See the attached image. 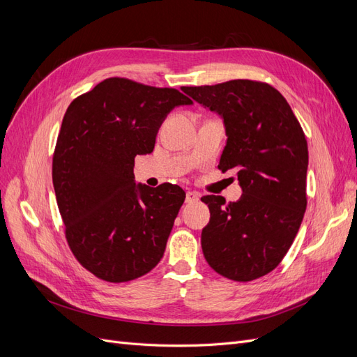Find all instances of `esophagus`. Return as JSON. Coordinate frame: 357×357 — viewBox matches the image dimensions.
<instances>
[{
    "instance_id": "obj_1",
    "label": "esophagus",
    "mask_w": 357,
    "mask_h": 357,
    "mask_svg": "<svg viewBox=\"0 0 357 357\" xmlns=\"http://www.w3.org/2000/svg\"><path fill=\"white\" fill-rule=\"evenodd\" d=\"M199 199V195L197 192H186V202L188 204H193V202H197Z\"/></svg>"
}]
</instances>
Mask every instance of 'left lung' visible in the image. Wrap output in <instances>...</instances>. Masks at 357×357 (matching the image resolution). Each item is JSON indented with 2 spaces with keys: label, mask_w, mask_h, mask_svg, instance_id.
<instances>
[{
  "label": "left lung",
  "mask_w": 357,
  "mask_h": 357,
  "mask_svg": "<svg viewBox=\"0 0 357 357\" xmlns=\"http://www.w3.org/2000/svg\"><path fill=\"white\" fill-rule=\"evenodd\" d=\"M183 92L223 119L219 169H235L243 195L201 198L210 222L201 234L205 261L220 275L252 282L271 273L294 243L307 208L308 147L290 105L273 86L229 80Z\"/></svg>",
  "instance_id": "1"
}]
</instances>
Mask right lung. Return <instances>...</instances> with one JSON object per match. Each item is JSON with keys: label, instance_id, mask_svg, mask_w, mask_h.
I'll list each match as a JSON object with an SVG mask.
<instances>
[{"label": "right lung", "instance_id": "obj_1", "mask_svg": "<svg viewBox=\"0 0 357 357\" xmlns=\"http://www.w3.org/2000/svg\"><path fill=\"white\" fill-rule=\"evenodd\" d=\"M190 104L177 89L110 77L68 105L53 188L71 252L95 277L131 282L164 256L186 193L169 183L135 185L134 159L153 152L172 109Z\"/></svg>", "mask_w": 357, "mask_h": 357}]
</instances>
